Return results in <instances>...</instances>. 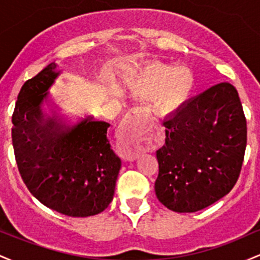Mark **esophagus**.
Instances as JSON below:
<instances>
[{"label": "esophagus", "mask_w": 260, "mask_h": 260, "mask_svg": "<svg viewBox=\"0 0 260 260\" xmlns=\"http://www.w3.org/2000/svg\"><path fill=\"white\" fill-rule=\"evenodd\" d=\"M149 117L144 110L136 107L128 111L121 128V155L128 161L139 156L138 139L147 128Z\"/></svg>", "instance_id": "obj_1"}]
</instances>
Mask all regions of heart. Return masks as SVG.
<instances>
[{"label": "heart", "mask_w": 260, "mask_h": 260, "mask_svg": "<svg viewBox=\"0 0 260 260\" xmlns=\"http://www.w3.org/2000/svg\"><path fill=\"white\" fill-rule=\"evenodd\" d=\"M126 86L137 96H150L151 110L168 116L187 103L194 90L196 78L187 66L151 62L131 73Z\"/></svg>", "instance_id": "1"}]
</instances>
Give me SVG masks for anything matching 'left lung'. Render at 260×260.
Returning a JSON list of instances; mask_svg holds the SVG:
<instances>
[{"mask_svg": "<svg viewBox=\"0 0 260 260\" xmlns=\"http://www.w3.org/2000/svg\"><path fill=\"white\" fill-rule=\"evenodd\" d=\"M156 151L157 199L176 213H194L226 196L237 182L247 122L236 88L222 82L190 99L164 121Z\"/></svg>", "mask_w": 260, "mask_h": 260, "instance_id": "obj_1", "label": "left lung"}]
</instances>
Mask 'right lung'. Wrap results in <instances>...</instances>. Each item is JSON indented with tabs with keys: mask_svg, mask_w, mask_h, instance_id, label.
I'll use <instances>...</instances> for the list:
<instances>
[{
	"mask_svg": "<svg viewBox=\"0 0 260 260\" xmlns=\"http://www.w3.org/2000/svg\"><path fill=\"white\" fill-rule=\"evenodd\" d=\"M61 73L52 62L20 89L12 116L14 155L23 182L41 204L67 216H92L112 202L121 160L106 137L109 123L86 116L70 126L45 113Z\"/></svg>",
	"mask_w": 260,
	"mask_h": 260,
	"instance_id": "add662e5",
	"label": "right lung"
}]
</instances>
